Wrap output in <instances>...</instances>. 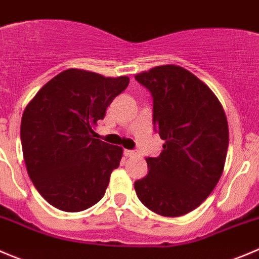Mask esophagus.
Returning <instances> with one entry per match:
<instances>
[{
    "instance_id": "1",
    "label": "esophagus",
    "mask_w": 259,
    "mask_h": 259,
    "mask_svg": "<svg viewBox=\"0 0 259 259\" xmlns=\"http://www.w3.org/2000/svg\"><path fill=\"white\" fill-rule=\"evenodd\" d=\"M123 153L127 157H135V156H137V152L135 150H124Z\"/></svg>"
}]
</instances>
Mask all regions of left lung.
Returning a JSON list of instances; mask_svg holds the SVG:
<instances>
[{
    "label": "left lung",
    "mask_w": 259,
    "mask_h": 259,
    "mask_svg": "<svg viewBox=\"0 0 259 259\" xmlns=\"http://www.w3.org/2000/svg\"><path fill=\"white\" fill-rule=\"evenodd\" d=\"M135 79L152 96L153 126L165 141L160 156L146 158L148 172L135 181L136 194L153 213L185 215L208 198L224 170V109L210 88L181 66H156Z\"/></svg>",
    "instance_id": "left-lung-1"
}]
</instances>
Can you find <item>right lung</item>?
<instances>
[{
  "label": "right lung",
  "mask_w": 259,
  "mask_h": 259,
  "mask_svg": "<svg viewBox=\"0 0 259 259\" xmlns=\"http://www.w3.org/2000/svg\"><path fill=\"white\" fill-rule=\"evenodd\" d=\"M128 83V76L106 78L68 69L26 106L20 132L24 160L35 188L50 205L76 213L104 196L123 150L93 138V127Z\"/></svg>",
  "instance_id": "1"
}]
</instances>
